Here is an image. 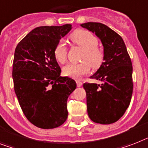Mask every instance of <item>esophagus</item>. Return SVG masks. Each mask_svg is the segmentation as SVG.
<instances>
[{
	"label": "esophagus",
	"instance_id": "obj_1",
	"mask_svg": "<svg viewBox=\"0 0 148 148\" xmlns=\"http://www.w3.org/2000/svg\"><path fill=\"white\" fill-rule=\"evenodd\" d=\"M82 82H80V81H79V80H77V86H78V87H80V86H82Z\"/></svg>",
	"mask_w": 148,
	"mask_h": 148
}]
</instances>
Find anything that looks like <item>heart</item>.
<instances>
[{"label": "heart", "instance_id": "obj_1", "mask_svg": "<svg viewBox=\"0 0 148 148\" xmlns=\"http://www.w3.org/2000/svg\"><path fill=\"white\" fill-rule=\"evenodd\" d=\"M70 39L74 45L84 49L81 61L79 64H69L63 68V74L74 79H80L89 74L91 68L98 69L104 61V53L97 47V36L85 29H77L72 32ZM68 49L63 41H59L54 49V56L58 63L63 64L67 59Z\"/></svg>", "mask_w": 148, "mask_h": 148}]
</instances>
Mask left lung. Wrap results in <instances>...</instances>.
Here are the masks:
<instances>
[{"mask_svg":"<svg viewBox=\"0 0 148 148\" xmlns=\"http://www.w3.org/2000/svg\"><path fill=\"white\" fill-rule=\"evenodd\" d=\"M80 26L94 32L104 48V62L90 77L102 84L84 83L87 113L93 122L109 125L117 122L129 106L133 91L132 64L122 38L100 23Z\"/></svg>","mask_w":148,"mask_h":148,"instance_id":"1","label":"left lung"}]
</instances>
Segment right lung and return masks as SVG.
<instances>
[{"label":"right lung","instance_id":"1","mask_svg":"<svg viewBox=\"0 0 148 148\" xmlns=\"http://www.w3.org/2000/svg\"><path fill=\"white\" fill-rule=\"evenodd\" d=\"M71 29V24L39 26L16 47L14 91L26 119L38 128H57L68 118L67 101L77 84L71 78L60 76L54 49Z\"/></svg>","mask_w":148,"mask_h":148}]
</instances>
